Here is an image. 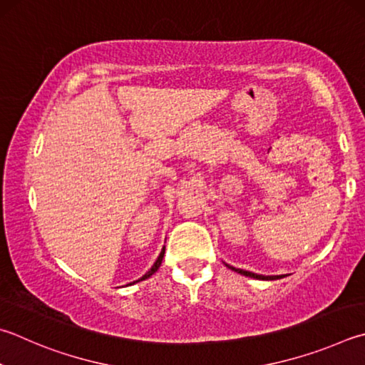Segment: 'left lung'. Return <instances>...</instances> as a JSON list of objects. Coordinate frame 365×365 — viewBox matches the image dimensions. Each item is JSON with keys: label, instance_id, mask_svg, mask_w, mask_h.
I'll return each mask as SVG.
<instances>
[{"label": "left lung", "instance_id": "left-lung-1", "mask_svg": "<svg viewBox=\"0 0 365 365\" xmlns=\"http://www.w3.org/2000/svg\"><path fill=\"white\" fill-rule=\"evenodd\" d=\"M228 267V264H227ZM231 269H235L236 273H241L244 276H249V277H255V279H264V281H273V279H279V277H284V276H263V274H255L252 273V271H246V269H240V268H233V267H228Z\"/></svg>", "mask_w": 365, "mask_h": 365}]
</instances>
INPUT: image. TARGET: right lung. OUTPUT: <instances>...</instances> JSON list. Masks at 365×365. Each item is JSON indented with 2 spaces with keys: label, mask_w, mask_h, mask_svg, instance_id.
<instances>
[{
  "label": "right lung",
  "mask_w": 365,
  "mask_h": 365,
  "mask_svg": "<svg viewBox=\"0 0 365 365\" xmlns=\"http://www.w3.org/2000/svg\"><path fill=\"white\" fill-rule=\"evenodd\" d=\"M164 247H163V250H161V254H160V257H158V260L155 262V264H153V267H151L150 268V271H148V273L147 274H145V276H142L140 277V279H138V281H145V279H147V277H150L151 274H153V273H156V271H158V268H160L161 267V262H163V257H164ZM138 281H134V282H132V284H135V282H138Z\"/></svg>",
  "instance_id": "1"
}]
</instances>
